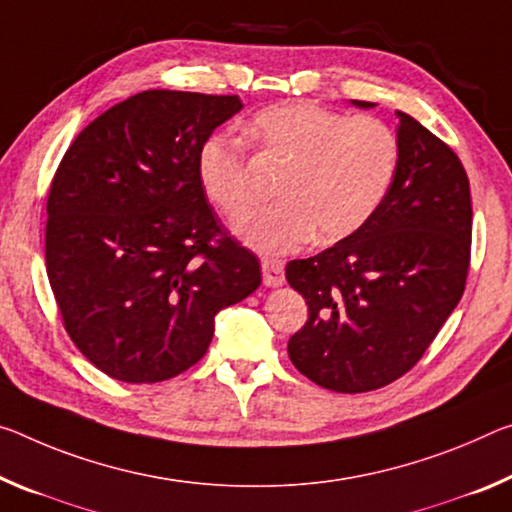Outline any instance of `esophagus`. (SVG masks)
Wrapping results in <instances>:
<instances>
[{
    "mask_svg": "<svg viewBox=\"0 0 512 512\" xmlns=\"http://www.w3.org/2000/svg\"><path fill=\"white\" fill-rule=\"evenodd\" d=\"M262 273H264L266 287L285 285V262H280V259H264Z\"/></svg>",
    "mask_w": 512,
    "mask_h": 512,
    "instance_id": "1",
    "label": "esophagus"
}]
</instances>
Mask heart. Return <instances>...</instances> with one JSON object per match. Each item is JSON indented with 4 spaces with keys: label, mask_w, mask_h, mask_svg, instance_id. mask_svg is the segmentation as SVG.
<instances>
[{
    "label": "heart",
    "mask_w": 512,
    "mask_h": 512,
    "mask_svg": "<svg viewBox=\"0 0 512 512\" xmlns=\"http://www.w3.org/2000/svg\"><path fill=\"white\" fill-rule=\"evenodd\" d=\"M248 134L271 157L285 161L278 205L257 209L237 225L239 237L259 253L282 255L300 243H337L371 221L399 168V139L371 116L330 111L291 100L266 107ZM196 177L209 202L237 218L250 205L243 143L212 134L196 152Z\"/></svg>",
    "instance_id": "b5f03b06"
}]
</instances>
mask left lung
I'll return each mask as SVG.
<instances>
[{"instance_id":"obj_1","label":"left lung","mask_w":512,"mask_h":512,"mask_svg":"<svg viewBox=\"0 0 512 512\" xmlns=\"http://www.w3.org/2000/svg\"><path fill=\"white\" fill-rule=\"evenodd\" d=\"M396 116L399 168L378 212L332 248L287 264L289 285L310 310L289 339V358L330 392H371L408 373L465 291L467 173L449 145L408 113Z\"/></svg>"}]
</instances>
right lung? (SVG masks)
I'll return each mask as SVG.
<instances>
[{"instance_id":"1","label":"right lung","mask_w":512,"mask_h":512,"mask_svg":"<svg viewBox=\"0 0 512 512\" xmlns=\"http://www.w3.org/2000/svg\"><path fill=\"white\" fill-rule=\"evenodd\" d=\"M239 95L143 91L63 154L47 196L45 262L63 326L123 383L193 367L214 316L262 285L259 259L221 230L196 152Z\"/></svg>"}]
</instances>
